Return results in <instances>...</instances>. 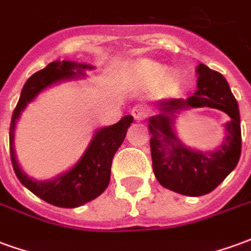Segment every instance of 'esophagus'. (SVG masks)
Wrapping results in <instances>:
<instances>
[{"instance_id":"obj_1","label":"esophagus","mask_w":251,"mask_h":251,"mask_svg":"<svg viewBox=\"0 0 251 251\" xmlns=\"http://www.w3.org/2000/svg\"><path fill=\"white\" fill-rule=\"evenodd\" d=\"M147 110L141 107V106H136V107H133L131 110V115H133V118L137 121V122H140V121L145 120L147 118Z\"/></svg>"}]
</instances>
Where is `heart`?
Returning <instances> with one entry per match:
<instances>
[{
    "instance_id": "obj_1",
    "label": "heart",
    "mask_w": 251,
    "mask_h": 251,
    "mask_svg": "<svg viewBox=\"0 0 251 251\" xmlns=\"http://www.w3.org/2000/svg\"><path fill=\"white\" fill-rule=\"evenodd\" d=\"M158 82V87L165 94H171L179 87V77L175 72H165V67L157 62L141 59L131 68L129 83L131 86H151Z\"/></svg>"
}]
</instances>
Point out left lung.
Masks as SVG:
<instances>
[{"label":"left lung","instance_id":"8db88e82","mask_svg":"<svg viewBox=\"0 0 251 251\" xmlns=\"http://www.w3.org/2000/svg\"><path fill=\"white\" fill-rule=\"evenodd\" d=\"M198 90L187 99H164L160 114L149 118L153 172L165 188L187 196H201L221 184L237 167L241 157V117L237 99L228 83L219 72L200 63L196 68ZM194 107L221 109L230 117L225 126V138L212 152L187 148L173 129L180 111Z\"/></svg>","mask_w":251,"mask_h":251}]
</instances>
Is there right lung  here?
Returning a JSON list of instances; mask_svg holds the SVG:
<instances>
[{
  "label": "right lung",
  "mask_w": 251,
  "mask_h": 251,
  "mask_svg": "<svg viewBox=\"0 0 251 251\" xmlns=\"http://www.w3.org/2000/svg\"><path fill=\"white\" fill-rule=\"evenodd\" d=\"M90 64L70 62H52L40 70L26 80L20 95L17 106L12 115L10 130H9V147H10V160L14 172L20 183L25 185L47 203L63 208H75L98 198L107 188L111 174V163L115 152L125 140L126 131L133 122L131 115L122 117L121 121L111 126L100 127L95 131L77 163L64 174L59 175L52 180H33L25 175L20 168L16 152H14V130L16 124L29 102L39 94L55 83L70 80L84 75V70H93Z\"/></svg>",
  "instance_id": "obj_1"
}]
</instances>
